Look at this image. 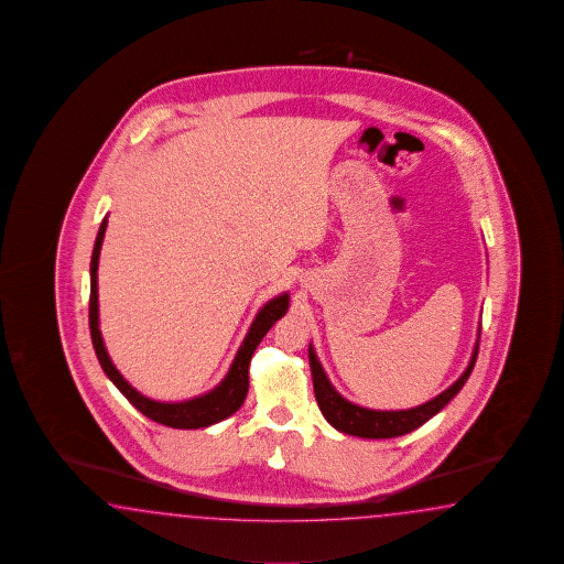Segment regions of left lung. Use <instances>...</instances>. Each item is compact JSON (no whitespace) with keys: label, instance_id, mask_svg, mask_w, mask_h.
Instances as JSON below:
<instances>
[{"label":"left lung","instance_id":"obj_1","mask_svg":"<svg viewBox=\"0 0 564 564\" xmlns=\"http://www.w3.org/2000/svg\"><path fill=\"white\" fill-rule=\"evenodd\" d=\"M477 350H479V339L476 341L471 360L467 364L464 375L459 376L449 389L437 394L433 401L419 404L414 409H406V411H372V409H364V406H358L354 402L346 401L338 390L332 387V382L327 380L326 372H324V368H322V364L317 360L315 350L310 344L313 392H315V399H317V406H319L322 414L326 416L327 423L341 431V433L364 438L401 437V435H406L414 429L425 425L431 416H435L459 390L464 389L467 378L476 366Z\"/></svg>","mask_w":564,"mask_h":564}]
</instances>
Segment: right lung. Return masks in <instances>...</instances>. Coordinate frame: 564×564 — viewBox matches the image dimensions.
<instances>
[{
	"instance_id": "obj_1",
	"label": "right lung",
	"mask_w": 564,
	"mask_h": 564,
	"mask_svg": "<svg viewBox=\"0 0 564 564\" xmlns=\"http://www.w3.org/2000/svg\"><path fill=\"white\" fill-rule=\"evenodd\" d=\"M105 230H107V216L100 223L93 257H90L88 327H90V339H93V346H95V354H97L100 368L105 370L107 378L113 382L117 389L123 392V397L138 409L139 413L145 414L148 419L160 423V425L172 426V429H202V426L214 425L226 416L237 413L240 404L247 399V392H249V364H251L252 351L257 350V346L261 344V339L267 336V332L273 327L276 319H281L288 313V293L264 303L261 312L257 313L247 338L242 341V346L238 348L235 362L230 366L225 380L216 389L184 402L151 401V399L143 397L141 392L133 389L121 376V372L115 368V364L111 362L107 348H105L102 336H100L97 269H99V254Z\"/></svg>"
}]
</instances>
